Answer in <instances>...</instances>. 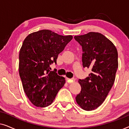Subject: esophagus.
Wrapping results in <instances>:
<instances>
[{
  "label": "esophagus",
  "mask_w": 129,
  "mask_h": 129,
  "mask_svg": "<svg viewBox=\"0 0 129 129\" xmlns=\"http://www.w3.org/2000/svg\"><path fill=\"white\" fill-rule=\"evenodd\" d=\"M67 81H68L69 83H73V82H75V78H72V79L67 78Z\"/></svg>",
  "instance_id": "obj_1"
}]
</instances>
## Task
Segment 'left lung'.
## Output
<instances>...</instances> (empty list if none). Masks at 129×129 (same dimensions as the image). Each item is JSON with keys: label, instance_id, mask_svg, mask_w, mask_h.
<instances>
[{"label": "left lung", "instance_id": "left-lung-1", "mask_svg": "<svg viewBox=\"0 0 129 129\" xmlns=\"http://www.w3.org/2000/svg\"><path fill=\"white\" fill-rule=\"evenodd\" d=\"M74 38L82 47L83 66L91 69L89 76L79 80L82 89L76 100L83 110H93L103 103L113 85L118 68L117 50L100 33L89 32Z\"/></svg>", "mask_w": 129, "mask_h": 129}]
</instances>
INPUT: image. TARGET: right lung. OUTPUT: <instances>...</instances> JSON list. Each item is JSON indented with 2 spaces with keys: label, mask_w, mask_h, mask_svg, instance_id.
<instances>
[{
  "label": "right lung",
  "mask_w": 129,
  "mask_h": 129,
  "mask_svg": "<svg viewBox=\"0 0 129 129\" xmlns=\"http://www.w3.org/2000/svg\"><path fill=\"white\" fill-rule=\"evenodd\" d=\"M72 38L41 30L24 40L19 56V75L26 96L35 106H48L64 86V77L51 71L50 65L56 64L58 54Z\"/></svg>",
  "instance_id": "add662e5"
}]
</instances>
